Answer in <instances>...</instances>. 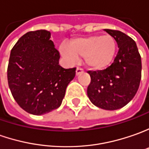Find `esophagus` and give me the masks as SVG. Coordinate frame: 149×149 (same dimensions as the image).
Here are the masks:
<instances>
[{
  "label": "esophagus",
  "mask_w": 149,
  "mask_h": 149,
  "mask_svg": "<svg viewBox=\"0 0 149 149\" xmlns=\"http://www.w3.org/2000/svg\"><path fill=\"white\" fill-rule=\"evenodd\" d=\"M82 72H83V69H81V68H77V70H76V75H77V76H78V75H80L81 73H82Z\"/></svg>",
  "instance_id": "34e87169"
}]
</instances>
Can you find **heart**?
<instances>
[{
	"label": "heart",
	"mask_w": 149,
	"mask_h": 149,
	"mask_svg": "<svg viewBox=\"0 0 149 149\" xmlns=\"http://www.w3.org/2000/svg\"><path fill=\"white\" fill-rule=\"evenodd\" d=\"M117 52L116 39L109 34L91 35L72 39L68 49L61 48V54L69 61L84 58L85 65L91 70L100 71L113 63Z\"/></svg>",
	"instance_id": "1"
}]
</instances>
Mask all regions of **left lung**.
<instances>
[{
    "mask_svg": "<svg viewBox=\"0 0 149 149\" xmlns=\"http://www.w3.org/2000/svg\"><path fill=\"white\" fill-rule=\"evenodd\" d=\"M104 30L116 39L119 51L106 69L88 72L91 83L87 95L95 106L115 110L127 105L137 93L141 80V57L130 36L119 30Z\"/></svg>",
    "mask_w": 149,
    "mask_h": 149,
    "instance_id": "left-lung-1",
    "label": "left lung"
}]
</instances>
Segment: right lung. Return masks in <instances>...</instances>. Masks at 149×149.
<instances>
[{"label":"right lung","mask_w":149,"mask_h":149,"mask_svg":"<svg viewBox=\"0 0 149 149\" xmlns=\"http://www.w3.org/2000/svg\"><path fill=\"white\" fill-rule=\"evenodd\" d=\"M51 33L40 29L20 37L11 49L7 69L8 85L14 99L24 110L41 116L58 108L76 68L58 64L60 55L50 39Z\"/></svg>","instance_id":"right-lung-1"}]
</instances>
